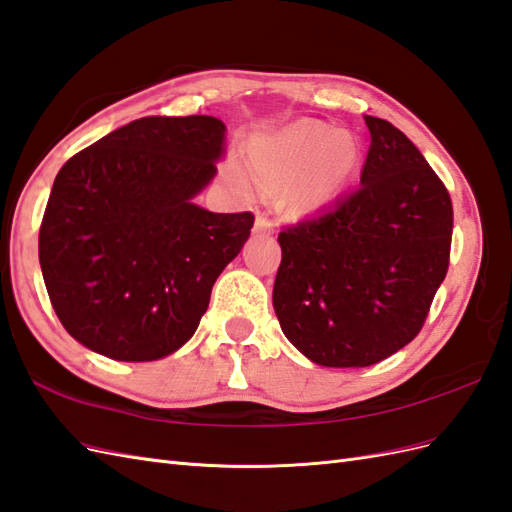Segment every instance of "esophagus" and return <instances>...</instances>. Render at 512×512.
Listing matches in <instances>:
<instances>
[{"label":"esophagus","instance_id":"esophagus-1","mask_svg":"<svg viewBox=\"0 0 512 512\" xmlns=\"http://www.w3.org/2000/svg\"><path fill=\"white\" fill-rule=\"evenodd\" d=\"M272 231V220L266 213H257L255 218V233H270Z\"/></svg>","mask_w":512,"mask_h":512}]
</instances>
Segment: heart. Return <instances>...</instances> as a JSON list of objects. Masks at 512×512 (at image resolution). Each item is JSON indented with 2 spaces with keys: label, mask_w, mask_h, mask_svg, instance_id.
Here are the masks:
<instances>
[{
  "label": "heart",
  "mask_w": 512,
  "mask_h": 512,
  "mask_svg": "<svg viewBox=\"0 0 512 512\" xmlns=\"http://www.w3.org/2000/svg\"><path fill=\"white\" fill-rule=\"evenodd\" d=\"M358 154V141L347 130L331 133L329 126L305 122L251 141L248 174L261 189H281L283 209L307 213L338 196ZM237 178L248 189L244 170H237Z\"/></svg>",
  "instance_id": "1"
}]
</instances>
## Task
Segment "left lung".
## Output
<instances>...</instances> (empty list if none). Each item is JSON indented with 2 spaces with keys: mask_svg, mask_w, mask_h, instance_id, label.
Masks as SVG:
<instances>
[{
  "mask_svg": "<svg viewBox=\"0 0 512 512\" xmlns=\"http://www.w3.org/2000/svg\"><path fill=\"white\" fill-rule=\"evenodd\" d=\"M364 122L360 187L279 233L272 305L285 338L320 366H371L406 347L449 268L443 181L399 128Z\"/></svg>",
  "mask_w": 512,
  "mask_h": 512,
  "instance_id": "obj_1",
  "label": "left lung"
}]
</instances>
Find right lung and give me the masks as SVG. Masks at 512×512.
Returning a JSON list of instances; mask_svg holds the SVG:
<instances>
[{
	"label": "right lung",
	"mask_w": 512,
	"mask_h": 512,
	"mask_svg": "<svg viewBox=\"0 0 512 512\" xmlns=\"http://www.w3.org/2000/svg\"><path fill=\"white\" fill-rule=\"evenodd\" d=\"M224 133L209 115L141 117L56 174L39 261L71 338L111 360L152 362L194 336L255 222L194 202L218 172Z\"/></svg>",
	"instance_id": "1"
}]
</instances>
